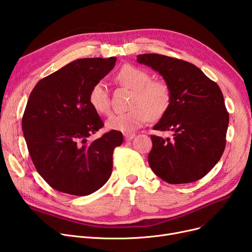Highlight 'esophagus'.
Returning a JSON list of instances; mask_svg holds the SVG:
<instances>
[{"mask_svg": "<svg viewBox=\"0 0 252 252\" xmlns=\"http://www.w3.org/2000/svg\"><path fill=\"white\" fill-rule=\"evenodd\" d=\"M135 137H136L135 134H125V140H126V141L133 140Z\"/></svg>", "mask_w": 252, "mask_h": 252, "instance_id": "34e87169", "label": "esophagus"}]
</instances>
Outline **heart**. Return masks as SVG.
Listing matches in <instances>:
<instances>
[{"instance_id":"heart-1","label":"heart","mask_w":252,"mask_h":252,"mask_svg":"<svg viewBox=\"0 0 252 252\" xmlns=\"http://www.w3.org/2000/svg\"><path fill=\"white\" fill-rule=\"evenodd\" d=\"M116 81L133 90L129 101V111L111 115L106 126L109 129L131 133L149 119L161 118L171 104V89L160 79H151L150 74L135 65L126 64L116 73ZM89 103L97 113L106 115L110 112V100L107 87L97 82L89 92Z\"/></svg>"}]
</instances>
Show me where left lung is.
Here are the masks:
<instances>
[{"mask_svg": "<svg viewBox=\"0 0 252 252\" xmlns=\"http://www.w3.org/2000/svg\"><path fill=\"white\" fill-rule=\"evenodd\" d=\"M137 61L159 72L171 89L170 107L154 129L173 131L174 138L151 135L150 167L168 184L202 179L226 147L229 112L220 87L197 66L182 59L143 54Z\"/></svg>", "mask_w": 252, "mask_h": 252, "instance_id": "1", "label": "left lung"}]
</instances>
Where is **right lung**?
<instances>
[{"mask_svg": "<svg viewBox=\"0 0 252 252\" xmlns=\"http://www.w3.org/2000/svg\"><path fill=\"white\" fill-rule=\"evenodd\" d=\"M116 57L75 60L39 81L22 116V130L37 173L62 193L86 196L99 190L112 173L121 131L110 130L87 143L104 126L91 107L92 86L112 68Z\"/></svg>", "mask_w": 252, "mask_h": 252, "instance_id": "1", "label": "right lung"}]
</instances>
